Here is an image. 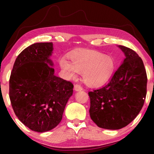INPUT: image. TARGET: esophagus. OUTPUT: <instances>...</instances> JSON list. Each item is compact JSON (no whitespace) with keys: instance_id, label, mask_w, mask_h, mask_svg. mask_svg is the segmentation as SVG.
Here are the masks:
<instances>
[{"instance_id":"34e87169","label":"esophagus","mask_w":154,"mask_h":154,"mask_svg":"<svg viewBox=\"0 0 154 154\" xmlns=\"http://www.w3.org/2000/svg\"><path fill=\"white\" fill-rule=\"evenodd\" d=\"M74 90L76 92H79V91H81V90H83V88H82L81 86H80L79 85H74Z\"/></svg>"}]
</instances>
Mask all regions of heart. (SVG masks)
I'll use <instances>...</instances> for the list:
<instances>
[{
  "instance_id": "b5f03b06",
  "label": "heart",
  "mask_w": 154,
  "mask_h": 154,
  "mask_svg": "<svg viewBox=\"0 0 154 154\" xmlns=\"http://www.w3.org/2000/svg\"><path fill=\"white\" fill-rule=\"evenodd\" d=\"M70 61L62 58L61 69L69 79L81 73L82 79L89 87L96 88L109 79L114 69L115 63L111 56L92 50H80L69 56Z\"/></svg>"
}]
</instances>
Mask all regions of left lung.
Returning <instances> with one entry per match:
<instances>
[{
    "label": "left lung",
    "instance_id": "obj_1",
    "mask_svg": "<svg viewBox=\"0 0 154 154\" xmlns=\"http://www.w3.org/2000/svg\"><path fill=\"white\" fill-rule=\"evenodd\" d=\"M125 59L108 83L89 92L90 116L98 127L119 130L140 112L146 94L147 76L144 63L134 50L118 45Z\"/></svg>",
    "mask_w": 154,
    "mask_h": 154
}]
</instances>
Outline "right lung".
<instances>
[{
    "instance_id": "right-lung-1",
    "label": "right lung",
    "mask_w": 154,
    "mask_h": 154,
    "mask_svg": "<svg viewBox=\"0 0 154 154\" xmlns=\"http://www.w3.org/2000/svg\"><path fill=\"white\" fill-rule=\"evenodd\" d=\"M52 43H37L17 57L10 78V99L18 119L38 132L51 130L60 123L73 94L71 82L54 75L50 57Z\"/></svg>"
}]
</instances>
